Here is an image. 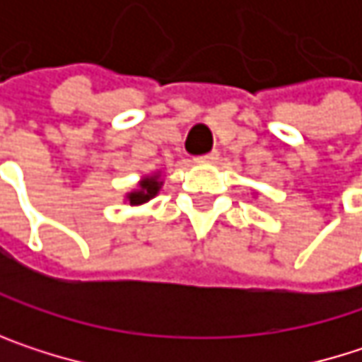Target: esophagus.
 I'll list each match as a JSON object with an SVG mask.
<instances>
[{
  "mask_svg": "<svg viewBox=\"0 0 362 362\" xmlns=\"http://www.w3.org/2000/svg\"><path fill=\"white\" fill-rule=\"evenodd\" d=\"M216 159H218V151H211V153H207V155L194 157V161H197V163H214Z\"/></svg>",
  "mask_w": 362,
  "mask_h": 362,
  "instance_id": "esophagus-1",
  "label": "esophagus"
}]
</instances>
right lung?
I'll list each match as a JSON object with an SVG mask.
<instances>
[{
    "label": "right lung",
    "mask_w": 362,
    "mask_h": 362,
    "mask_svg": "<svg viewBox=\"0 0 362 362\" xmlns=\"http://www.w3.org/2000/svg\"><path fill=\"white\" fill-rule=\"evenodd\" d=\"M161 184H163V182L159 180V176H148V178H144V180L140 182V188H138V190H134V192L127 194L129 205H140V203L151 201V199L159 192Z\"/></svg>",
    "instance_id": "1"
}]
</instances>
